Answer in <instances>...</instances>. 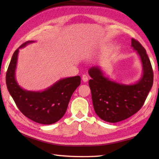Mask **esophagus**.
<instances>
[{
	"label": "esophagus",
	"mask_w": 159,
	"mask_h": 159,
	"mask_svg": "<svg viewBox=\"0 0 159 159\" xmlns=\"http://www.w3.org/2000/svg\"><path fill=\"white\" fill-rule=\"evenodd\" d=\"M82 80L83 82H87V80H88V76H87V75H85V74H84V75H83L82 76Z\"/></svg>",
	"instance_id": "esophagus-1"
}]
</instances>
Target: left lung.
Returning <instances> with one entry per match:
<instances>
[{"label":"left lung","mask_w":159,"mask_h":159,"mask_svg":"<svg viewBox=\"0 0 159 159\" xmlns=\"http://www.w3.org/2000/svg\"><path fill=\"white\" fill-rule=\"evenodd\" d=\"M131 46L142 64V76L137 83L126 85L113 81L104 76L99 66H93L88 71L92 78L89 85L94 111L107 122H118L136 113L143 105L153 85V70L146 50L133 38Z\"/></svg>","instance_id":"8db88e82"}]
</instances>
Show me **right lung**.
<instances>
[{
  "instance_id": "right-lung-1",
  "label": "right lung",
  "mask_w": 159,
  "mask_h": 159,
  "mask_svg": "<svg viewBox=\"0 0 159 159\" xmlns=\"http://www.w3.org/2000/svg\"><path fill=\"white\" fill-rule=\"evenodd\" d=\"M34 41L22 43L13 53L6 74V84L10 95L19 110L30 120L42 124L57 122L66 113L72 93L80 84L79 76L60 79L42 92L22 89L16 79L19 49Z\"/></svg>"
}]
</instances>
